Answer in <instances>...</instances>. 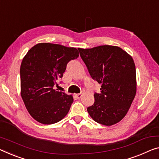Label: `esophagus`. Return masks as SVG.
<instances>
[{
	"label": "esophagus",
	"mask_w": 159,
	"mask_h": 159,
	"mask_svg": "<svg viewBox=\"0 0 159 159\" xmlns=\"http://www.w3.org/2000/svg\"><path fill=\"white\" fill-rule=\"evenodd\" d=\"M82 96V94L81 93H80V94H76L75 95V97H76V98H77V99H80V98H81Z\"/></svg>",
	"instance_id": "obj_1"
}]
</instances>
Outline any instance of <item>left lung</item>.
Listing matches in <instances>:
<instances>
[{"mask_svg":"<svg viewBox=\"0 0 159 159\" xmlns=\"http://www.w3.org/2000/svg\"><path fill=\"white\" fill-rule=\"evenodd\" d=\"M78 50L92 79L102 84L101 93H94V103L87 107L88 113L94 121L105 126L118 123L127 114L136 95L133 58L116 46Z\"/></svg>","mask_w":159,"mask_h":159,"instance_id":"left-lung-1","label":"left lung"}]
</instances>
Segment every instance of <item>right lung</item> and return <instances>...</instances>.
Masks as SVG:
<instances>
[{"instance_id": "right-lung-1", "label": "right lung", "mask_w": 159, "mask_h": 159, "mask_svg": "<svg viewBox=\"0 0 159 159\" xmlns=\"http://www.w3.org/2000/svg\"><path fill=\"white\" fill-rule=\"evenodd\" d=\"M75 48L49 43L33 46L20 65L21 97L27 110L43 124L57 123L64 118L73 102V97L54 89L62 78L67 63L77 59Z\"/></svg>"}]
</instances>
